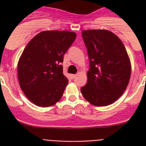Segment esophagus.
I'll return each instance as SVG.
<instances>
[{"label":"esophagus","mask_w":146,"mask_h":146,"mask_svg":"<svg viewBox=\"0 0 146 146\" xmlns=\"http://www.w3.org/2000/svg\"><path fill=\"white\" fill-rule=\"evenodd\" d=\"M76 76V74H71V78H72V79H74Z\"/></svg>","instance_id":"esophagus-1"}]
</instances>
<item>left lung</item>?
<instances>
[{
  "mask_svg": "<svg viewBox=\"0 0 146 146\" xmlns=\"http://www.w3.org/2000/svg\"><path fill=\"white\" fill-rule=\"evenodd\" d=\"M90 69L86 85L81 88L85 99L95 106L111 104L122 96L131 75L130 60L121 40L106 29L83 30Z\"/></svg>",
  "mask_w": 146,
  "mask_h": 146,
  "instance_id": "left-lung-1",
  "label": "left lung"
}]
</instances>
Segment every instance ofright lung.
Listing matches in <instances>:
<instances>
[{
	"label": "right lung",
	"mask_w": 146,
	"mask_h": 146,
	"mask_svg": "<svg viewBox=\"0 0 146 146\" xmlns=\"http://www.w3.org/2000/svg\"><path fill=\"white\" fill-rule=\"evenodd\" d=\"M76 36L69 31H44L33 37L22 53L17 66L19 86L35 105L52 106L61 98L68 80L60 64Z\"/></svg>",
	"instance_id": "obj_1"
}]
</instances>
